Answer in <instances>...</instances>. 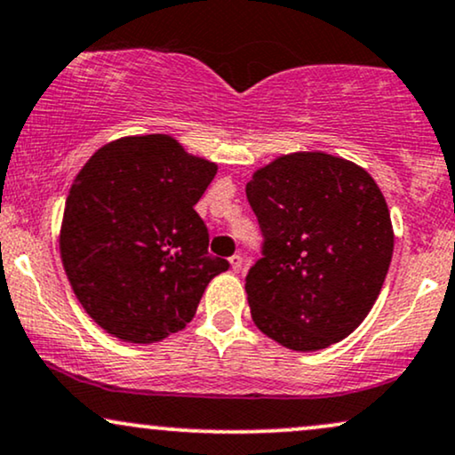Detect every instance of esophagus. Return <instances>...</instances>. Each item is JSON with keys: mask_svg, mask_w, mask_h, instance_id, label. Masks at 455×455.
<instances>
[{"mask_svg": "<svg viewBox=\"0 0 455 455\" xmlns=\"http://www.w3.org/2000/svg\"><path fill=\"white\" fill-rule=\"evenodd\" d=\"M228 262H231V269L235 273H239V271H242V267H243V256L242 254H233L231 259H228Z\"/></svg>", "mask_w": 455, "mask_h": 455, "instance_id": "34e87169", "label": "esophagus"}]
</instances>
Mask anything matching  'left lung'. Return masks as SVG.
I'll use <instances>...</instances> for the list:
<instances>
[{"instance_id": "obj_1", "label": "left lung", "mask_w": 455, "mask_h": 455, "mask_svg": "<svg viewBox=\"0 0 455 455\" xmlns=\"http://www.w3.org/2000/svg\"><path fill=\"white\" fill-rule=\"evenodd\" d=\"M245 195L265 235L245 277L251 320L294 352L346 339L373 309L394 250L390 210L364 167L290 152L251 173Z\"/></svg>"}]
</instances>
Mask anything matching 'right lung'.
I'll return each mask as SVG.
<instances>
[{
  "label": "right lung",
  "instance_id": "right-lung-1",
  "mask_svg": "<svg viewBox=\"0 0 455 455\" xmlns=\"http://www.w3.org/2000/svg\"><path fill=\"white\" fill-rule=\"evenodd\" d=\"M216 163L173 135H127L101 146L71 184L59 231L76 299L108 335L163 341L186 328L207 283L228 262L207 251L195 212Z\"/></svg>",
  "mask_w": 455,
  "mask_h": 455
}]
</instances>
